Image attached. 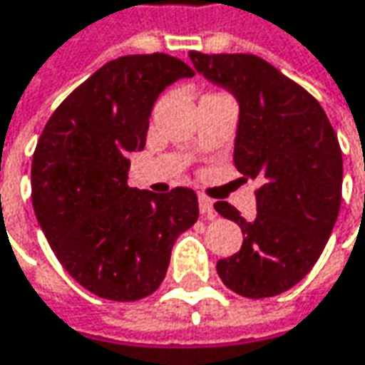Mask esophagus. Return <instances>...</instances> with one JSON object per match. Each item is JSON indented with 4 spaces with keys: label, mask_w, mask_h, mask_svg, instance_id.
I'll list each match as a JSON object with an SVG mask.
<instances>
[{
    "label": "esophagus",
    "mask_w": 365,
    "mask_h": 365,
    "mask_svg": "<svg viewBox=\"0 0 365 365\" xmlns=\"http://www.w3.org/2000/svg\"><path fill=\"white\" fill-rule=\"evenodd\" d=\"M199 209H201V213H203V215L207 219L215 217V209H213V201H211L209 197H205V195H199Z\"/></svg>",
    "instance_id": "esophagus-1"
}]
</instances>
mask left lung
I'll return each instance as SVG.
<instances>
[{
  "label": "left lung",
  "mask_w": 365,
  "mask_h": 365,
  "mask_svg": "<svg viewBox=\"0 0 365 365\" xmlns=\"http://www.w3.org/2000/svg\"><path fill=\"white\" fill-rule=\"evenodd\" d=\"M190 61L235 97L233 162L242 180L259 182L252 221L215 203L244 233L242 250L217 262L219 278L247 299L276 297L311 272L337 221L344 182L337 135L315 97L258 56L190 52Z\"/></svg>",
  "instance_id": "obj_1"
}]
</instances>
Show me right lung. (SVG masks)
<instances>
[{"instance_id":"add662e5","label":"right lung","mask_w":365,"mask_h":365,"mask_svg":"<svg viewBox=\"0 0 365 365\" xmlns=\"http://www.w3.org/2000/svg\"><path fill=\"white\" fill-rule=\"evenodd\" d=\"M189 64L132 54L103 64L52 113L32 158V205L63 268L109 301L160 287L176 237L199 217L192 189L156 195L128 185L130 154L146 146L152 107Z\"/></svg>"}]
</instances>
